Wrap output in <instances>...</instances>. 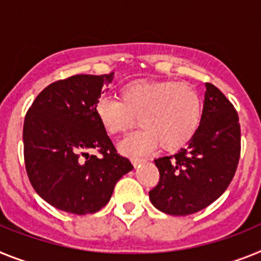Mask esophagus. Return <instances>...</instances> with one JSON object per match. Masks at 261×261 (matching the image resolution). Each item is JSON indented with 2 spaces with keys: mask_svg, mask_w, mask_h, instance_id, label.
Instances as JSON below:
<instances>
[{
  "mask_svg": "<svg viewBox=\"0 0 261 261\" xmlns=\"http://www.w3.org/2000/svg\"><path fill=\"white\" fill-rule=\"evenodd\" d=\"M133 163L135 167H138L139 164H142V163H144L143 159H140V158H133Z\"/></svg>",
  "mask_w": 261,
  "mask_h": 261,
  "instance_id": "esophagus-1",
  "label": "esophagus"
}]
</instances>
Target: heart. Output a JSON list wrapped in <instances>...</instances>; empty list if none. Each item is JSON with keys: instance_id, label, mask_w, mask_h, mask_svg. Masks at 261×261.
Returning a JSON list of instances; mask_svg holds the SVG:
<instances>
[{"instance_id": "1", "label": "heart", "mask_w": 261, "mask_h": 261, "mask_svg": "<svg viewBox=\"0 0 261 261\" xmlns=\"http://www.w3.org/2000/svg\"><path fill=\"white\" fill-rule=\"evenodd\" d=\"M96 114L112 135L127 133L138 118L142 128L121 144L122 151L128 155H143L158 146L174 151L196 134L201 119V98L188 83H134L121 90V101L99 98Z\"/></svg>"}]
</instances>
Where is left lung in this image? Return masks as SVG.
I'll return each mask as SVG.
<instances>
[{
	"instance_id": "obj_1",
	"label": "left lung",
	"mask_w": 261,
	"mask_h": 261,
	"mask_svg": "<svg viewBox=\"0 0 261 261\" xmlns=\"http://www.w3.org/2000/svg\"><path fill=\"white\" fill-rule=\"evenodd\" d=\"M201 122L187 147L155 159L160 178L149 199L165 214L189 215L205 209L227 189L240 156V124L234 105L206 83Z\"/></svg>"
}]
</instances>
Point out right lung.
I'll return each mask as SVG.
<instances>
[{
	"mask_svg": "<svg viewBox=\"0 0 261 261\" xmlns=\"http://www.w3.org/2000/svg\"><path fill=\"white\" fill-rule=\"evenodd\" d=\"M114 73L76 74L49 84L24 118L23 155L35 192L72 214L98 212L117 181L134 168L117 152L96 114V103ZM94 149L101 156L90 155Z\"/></svg>",
	"mask_w": 261,
	"mask_h": 261,
	"instance_id": "right-lung-1",
	"label": "right lung"
}]
</instances>
